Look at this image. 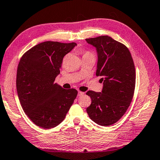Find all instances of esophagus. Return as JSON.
I'll return each mask as SVG.
<instances>
[{
    "label": "esophagus",
    "mask_w": 160,
    "mask_h": 160,
    "mask_svg": "<svg viewBox=\"0 0 160 160\" xmlns=\"http://www.w3.org/2000/svg\"><path fill=\"white\" fill-rule=\"evenodd\" d=\"M83 95H84V93H83V92H82V91L78 92V96H83Z\"/></svg>",
    "instance_id": "obj_1"
}]
</instances>
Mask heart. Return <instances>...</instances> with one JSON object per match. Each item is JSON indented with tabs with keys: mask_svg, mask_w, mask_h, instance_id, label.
Returning <instances> with one entry per match:
<instances>
[{
	"mask_svg": "<svg viewBox=\"0 0 160 160\" xmlns=\"http://www.w3.org/2000/svg\"><path fill=\"white\" fill-rule=\"evenodd\" d=\"M83 55H93V54H92V53H91V52H89V51H83Z\"/></svg>",
	"mask_w": 160,
	"mask_h": 160,
	"instance_id": "obj_1",
	"label": "heart"
}]
</instances>
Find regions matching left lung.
<instances>
[{
	"mask_svg": "<svg viewBox=\"0 0 160 160\" xmlns=\"http://www.w3.org/2000/svg\"><path fill=\"white\" fill-rule=\"evenodd\" d=\"M96 48V76L101 77L102 92L88 91L91 104L86 108L96 124L108 127L118 122L129 107L136 85V70L128 48L108 36L86 38Z\"/></svg>",
	"mask_w": 160,
	"mask_h": 160,
	"instance_id": "1",
	"label": "left lung"
}]
</instances>
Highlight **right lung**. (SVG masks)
I'll return each instance as SVG.
<instances>
[{
	"label": "right lung",
	"mask_w": 160,
	"mask_h": 160,
	"mask_svg": "<svg viewBox=\"0 0 160 160\" xmlns=\"http://www.w3.org/2000/svg\"><path fill=\"white\" fill-rule=\"evenodd\" d=\"M77 46L45 41L24 53L17 71L16 86L22 109L36 126L49 129L63 121L77 96L74 88L55 83L64 55Z\"/></svg>",
	"instance_id": "1"
}]
</instances>
